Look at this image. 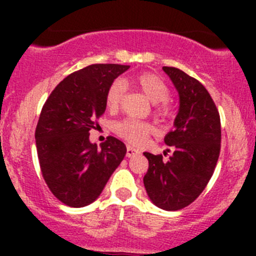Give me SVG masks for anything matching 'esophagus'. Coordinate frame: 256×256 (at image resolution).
<instances>
[{"mask_svg":"<svg viewBox=\"0 0 256 256\" xmlns=\"http://www.w3.org/2000/svg\"><path fill=\"white\" fill-rule=\"evenodd\" d=\"M138 154V150L135 148V147L130 146V144H128V151H126V156L128 157H132L135 156V154Z\"/></svg>","mask_w":256,"mask_h":256,"instance_id":"obj_1","label":"esophagus"}]
</instances>
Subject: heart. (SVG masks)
Returning <instances> with one entry per match:
<instances>
[{"label": "heart", "instance_id": "heart-1", "mask_svg": "<svg viewBox=\"0 0 256 256\" xmlns=\"http://www.w3.org/2000/svg\"><path fill=\"white\" fill-rule=\"evenodd\" d=\"M135 86L151 100L154 104V112L161 120H170L174 115V106L168 99L170 88L161 76L154 73H141L131 80ZM125 82L121 79L114 80L109 85L105 94V104L109 110H116L122 102L125 94ZM112 130L116 135L131 144H138L154 131L151 124L146 121L136 120L132 118H125L116 121L112 125Z\"/></svg>", "mask_w": 256, "mask_h": 256}]
</instances>
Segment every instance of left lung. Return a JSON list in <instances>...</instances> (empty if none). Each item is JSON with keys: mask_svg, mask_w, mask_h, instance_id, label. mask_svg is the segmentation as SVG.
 Wrapping results in <instances>:
<instances>
[{"mask_svg": "<svg viewBox=\"0 0 256 256\" xmlns=\"http://www.w3.org/2000/svg\"><path fill=\"white\" fill-rule=\"evenodd\" d=\"M164 70L180 94L176 128L164 138L174 154L164 161L162 154L144 152L148 170L144 184L157 207L178 210L194 202L213 176L220 154V116L197 79L174 66Z\"/></svg>", "mask_w": 256, "mask_h": 256, "instance_id": "obj_1", "label": "left lung"}]
</instances>
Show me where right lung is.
Here are the masks:
<instances>
[{"mask_svg": "<svg viewBox=\"0 0 256 256\" xmlns=\"http://www.w3.org/2000/svg\"><path fill=\"white\" fill-rule=\"evenodd\" d=\"M130 68L92 64L64 78L50 92L36 128L42 176L66 206L85 207L104 190L126 154V146L108 136L100 147L90 144L89 131L106 109L109 85Z\"/></svg>", "mask_w": 256, "mask_h": 256, "instance_id": "add662e5", "label": "right lung"}]
</instances>
